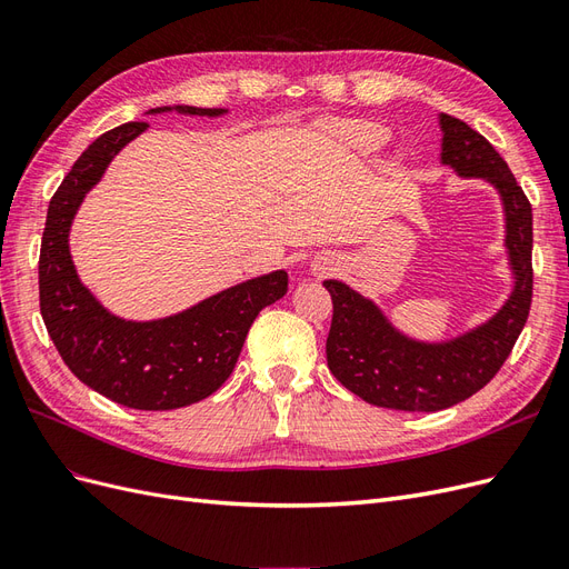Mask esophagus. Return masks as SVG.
<instances>
[{
  "instance_id": "1",
  "label": "esophagus",
  "mask_w": 569,
  "mask_h": 569,
  "mask_svg": "<svg viewBox=\"0 0 569 569\" xmlns=\"http://www.w3.org/2000/svg\"><path fill=\"white\" fill-rule=\"evenodd\" d=\"M311 270H313V274H318V278H320V274H327L332 270V261H327V258H316Z\"/></svg>"
}]
</instances>
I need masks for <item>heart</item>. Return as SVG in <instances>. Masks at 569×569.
Listing matches in <instances>:
<instances>
[{
  "label": "heart",
  "instance_id": "b5f03b06",
  "mask_svg": "<svg viewBox=\"0 0 569 569\" xmlns=\"http://www.w3.org/2000/svg\"><path fill=\"white\" fill-rule=\"evenodd\" d=\"M332 137L353 157H370V153L380 151L387 140L385 130L372 123H339L332 128Z\"/></svg>",
  "mask_w": 569,
  "mask_h": 569
}]
</instances>
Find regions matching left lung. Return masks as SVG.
<instances>
[{"mask_svg":"<svg viewBox=\"0 0 569 569\" xmlns=\"http://www.w3.org/2000/svg\"><path fill=\"white\" fill-rule=\"evenodd\" d=\"M441 166L458 178L489 182L503 206L512 289L498 311L472 330L427 341L396 327L380 306L339 280H325L332 297L327 366L360 399L408 412H435L470 399L501 370L518 341L531 303V203L485 137L439 113Z\"/></svg>","mask_w":569,"mask_h":569,"instance_id":"obj_1","label":"left lung"}]
</instances>
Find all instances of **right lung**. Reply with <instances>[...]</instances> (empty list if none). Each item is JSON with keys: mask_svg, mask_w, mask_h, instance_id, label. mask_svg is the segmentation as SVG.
<instances>
[{"mask_svg": "<svg viewBox=\"0 0 569 569\" xmlns=\"http://www.w3.org/2000/svg\"><path fill=\"white\" fill-rule=\"evenodd\" d=\"M170 111L228 113L159 107L147 116ZM147 128L126 123L97 137L51 197L40 249V313L63 363L82 385L128 408L173 410L206 399L228 380L256 316L287 295V272L258 274L157 320L120 318L80 282L68 244L73 218L118 151Z\"/></svg>", "mask_w": 569, "mask_h": 569, "instance_id": "obj_1", "label": "right lung"}]
</instances>
